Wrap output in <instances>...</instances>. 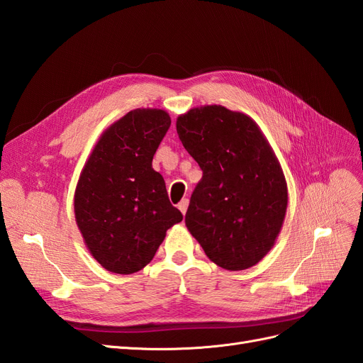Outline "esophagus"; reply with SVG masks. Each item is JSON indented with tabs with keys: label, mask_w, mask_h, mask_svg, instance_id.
<instances>
[{
	"label": "esophagus",
	"mask_w": 363,
	"mask_h": 363,
	"mask_svg": "<svg viewBox=\"0 0 363 363\" xmlns=\"http://www.w3.org/2000/svg\"><path fill=\"white\" fill-rule=\"evenodd\" d=\"M188 206H189V200L188 199H183L180 203H179V208H180V212L184 215L186 213V211H188Z\"/></svg>",
	"instance_id": "esophagus-1"
}]
</instances>
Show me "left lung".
<instances>
[{
  "instance_id": "left-lung-1",
  "label": "left lung",
  "mask_w": 363,
  "mask_h": 363,
  "mask_svg": "<svg viewBox=\"0 0 363 363\" xmlns=\"http://www.w3.org/2000/svg\"><path fill=\"white\" fill-rule=\"evenodd\" d=\"M177 133L203 171L186 227L218 267L256 265L276 242L288 206L286 182L267 139L250 116L223 106L179 116Z\"/></svg>"
}]
</instances>
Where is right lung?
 Wrapping results in <instances>:
<instances>
[{
	"label": "right lung",
	"mask_w": 363,
	"mask_h": 363,
	"mask_svg": "<svg viewBox=\"0 0 363 363\" xmlns=\"http://www.w3.org/2000/svg\"><path fill=\"white\" fill-rule=\"evenodd\" d=\"M169 125V115L157 108L128 112L104 131L82 171L74 199L77 225L107 271H140L167 230L183 219L151 164Z\"/></svg>",
	"instance_id": "right-lung-1"
}]
</instances>
